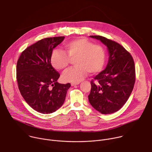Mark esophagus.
<instances>
[{"label":"esophagus","mask_w":152,"mask_h":152,"mask_svg":"<svg viewBox=\"0 0 152 152\" xmlns=\"http://www.w3.org/2000/svg\"><path fill=\"white\" fill-rule=\"evenodd\" d=\"M79 83H71V85L72 86H75V85H78Z\"/></svg>","instance_id":"34e87169"}]
</instances>
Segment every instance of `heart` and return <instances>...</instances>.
I'll list each match as a JSON object with an SVG mask.
<instances>
[{
	"mask_svg": "<svg viewBox=\"0 0 152 152\" xmlns=\"http://www.w3.org/2000/svg\"><path fill=\"white\" fill-rule=\"evenodd\" d=\"M65 52L54 50L51 55L50 62L53 67L59 71L66 70L71 60L75 61V68L62 75L65 82L78 83L89 72L94 75L103 69L106 61V52L103 46L85 38H79L67 42L64 46Z\"/></svg>",
	"mask_w": 152,
	"mask_h": 152,
	"instance_id": "b5f03b06",
	"label": "heart"
}]
</instances>
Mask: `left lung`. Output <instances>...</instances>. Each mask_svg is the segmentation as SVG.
Masks as SVG:
<instances>
[{
  "label": "left lung",
  "mask_w": 152,
  "mask_h": 152,
  "mask_svg": "<svg viewBox=\"0 0 152 152\" xmlns=\"http://www.w3.org/2000/svg\"><path fill=\"white\" fill-rule=\"evenodd\" d=\"M107 48L110 57L106 69L91 81L88 99L95 110L103 114L118 111L131 95L135 82L134 59L119 43L99 35H91Z\"/></svg>",
  "instance_id": "obj_1"
}]
</instances>
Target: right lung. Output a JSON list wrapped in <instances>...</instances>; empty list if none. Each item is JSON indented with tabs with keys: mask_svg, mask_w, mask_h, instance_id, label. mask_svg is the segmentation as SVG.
Returning <instances> with one entry per match:
<instances>
[{
	"mask_svg": "<svg viewBox=\"0 0 152 152\" xmlns=\"http://www.w3.org/2000/svg\"><path fill=\"white\" fill-rule=\"evenodd\" d=\"M64 37L42 39L21 52L17 63V81L20 92L35 111L50 114L63 104L70 83H59V73L52 67L53 49Z\"/></svg>",
	"mask_w": 152,
	"mask_h": 152,
	"instance_id": "add662e5",
	"label": "right lung"
}]
</instances>
